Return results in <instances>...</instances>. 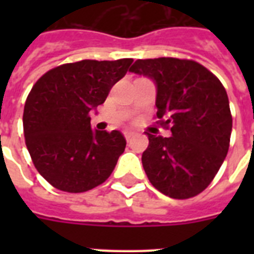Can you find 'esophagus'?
<instances>
[{
	"label": "esophagus",
	"mask_w": 254,
	"mask_h": 254,
	"mask_svg": "<svg viewBox=\"0 0 254 254\" xmlns=\"http://www.w3.org/2000/svg\"><path fill=\"white\" fill-rule=\"evenodd\" d=\"M124 135H125V138H127V141H129V139L134 135V131H131V130H125L124 131Z\"/></svg>",
	"instance_id": "34e87169"
}]
</instances>
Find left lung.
Wrapping results in <instances>:
<instances>
[{
	"label": "left lung",
	"instance_id": "left-lung-1",
	"mask_svg": "<svg viewBox=\"0 0 254 254\" xmlns=\"http://www.w3.org/2000/svg\"><path fill=\"white\" fill-rule=\"evenodd\" d=\"M154 81L155 107L171 137L147 133L142 166L155 189L189 199L212 182L228 153L232 116L225 88L193 61L158 58L135 61L129 69Z\"/></svg>",
	"mask_w": 254,
	"mask_h": 254
}]
</instances>
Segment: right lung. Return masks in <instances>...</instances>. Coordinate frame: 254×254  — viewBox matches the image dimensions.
I'll list each match as a JSON object with an SVG mask.
<instances>
[{"label":"right lung","instance_id":"obj_1","mask_svg":"<svg viewBox=\"0 0 254 254\" xmlns=\"http://www.w3.org/2000/svg\"><path fill=\"white\" fill-rule=\"evenodd\" d=\"M131 62L68 63L50 69L31 88L23 111L26 146L38 173L55 189L84 192L112 174L127 141L119 130H92L91 113Z\"/></svg>","mask_w":254,"mask_h":254}]
</instances>
